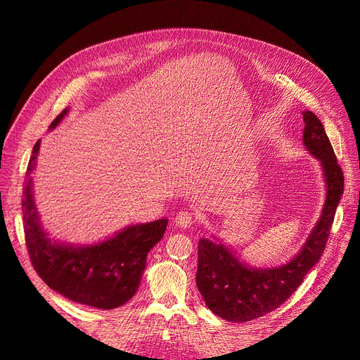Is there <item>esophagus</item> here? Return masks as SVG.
Segmentation results:
<instances>
[{
	"label": "esophagus",
	"instance_id": "34e87169",
	"mask_svg": "<svg viewBox=\"0 0 360 360\" xmlns=\"http://www.w3.org/2000/svg\"><path fill=\"white\" fill-rule=\"evenodd\" d=\"M174 222L180 228H189L193 224V216L189 212H179L174 217Z\"/></svg>",
	"mask_w": 360,
	"mask_h": 360
}]
</instances>
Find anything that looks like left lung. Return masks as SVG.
<instances>
[{"label": "left lung", "mask_w": 360, "mask_h": 360, "mask_svg": "<svg viewBox=\"0 0 360 360\" xmlns=\"http://www.w3.org/2000/svg\"><path fill=\"white\" fill-rule=\"evenodd\" d=\"M303 146L320 162L326 197L321 214L299 252L284 264L254 267L237 257L219 237L200 238L197 287L207 308L226 321H250L275 311L297 290L319 263L336 207L344 192V176L319 117L303 111Z\"/></svg>", "instance_id": "1"}]
</instances>
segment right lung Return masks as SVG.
<instances>
[{"label":"right lung","instance_id":"obj_1","mask_svg":"<svg viewBox=\"0 0 360 360\" xmlns=\"http://www.w3.org/2000/svg\"><path fill=\"white\" fill-rule=\"evenodd\" d=\"M69 114L66 108L49 126L56 129ZM40 139L32 148L22 198L25 240L31 263L46 285L72 302L114 309L134 297L147 266V255L167 231L168 219L132 224L90 245L60 242L43 228L34 198L32 172Z\"/></svg>","mask_w":360,"mask_h":360}]
</instances>
